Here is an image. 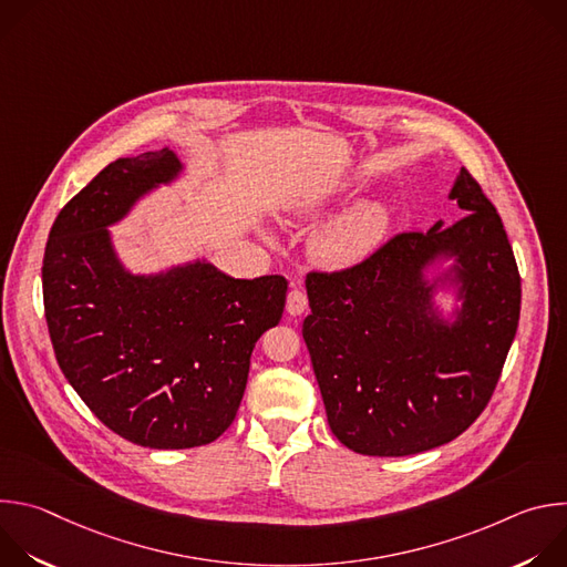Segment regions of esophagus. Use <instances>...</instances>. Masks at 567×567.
<instances>
[{
	"mask_svg": "<svg viewBox=\"0 0 567 567\" xmlns=\"http://www.w3.org/2000/svg\"><path fill=\"white\" fill-rule=\"evenodd\" d=\"M287 313L291 316H300L305 309H307V296L300 291V289H291L287 293V305H285Z\"/></svg>",
	"mask_w": 567,
	"mask_h": 567,
	"instance_id": "obj_1",
	"label": "esophagus"
}]
</instances>
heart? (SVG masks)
Listing matches in <instances>:
<instances>
[{
  "label": "heart",
  "mask_w": 567,
  "mask_h": 567,
  "mask_svg": "<svg viewBox=\"0 0 567 567\" xmlns=\"http://www.w3.org/2000/svg\"><path fill=\"white\" fill-rule=\"evenodd\" d=\"M328 199H316L300 208V217L313 219L328 210ZM390 228V210L379 202H368L339 219L320 228L311 241L313 258L334 269L352 267L372 256L388 235Z\"/></svg>",
  "instance_id": "obj_1"
}]
</instances>
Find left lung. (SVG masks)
<instances>
[{"label":"left lung","instance_id":"obj_1","mask_svg":"<svg viewBox=\"0 0 567 567\" xmlns=\"http://www.w3.org/2000/svg\"><path fill=\"white\" fill-rule=\"evenodd\" d=\"M449 199L464 215L455 224L307 276L302 339L330 429L354 453L401 457L455 440L489 403L514 343L520 276L501 215L464 168Z\"/></svg>","mask_w":567,"mask_h":567}]
</instances>
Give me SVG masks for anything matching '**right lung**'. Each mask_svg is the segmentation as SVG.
I'll use <instances>...</instances> for the list:
<instances>
[{
    "mask_svg": "<svg viewBox=\"0 0 567 567\" xmlns=\"http://www.w3.org/2000/svg\"><path fill=\"white\" fill-rule=\"evenodd\" d=\"M186 166L161 147L121 156L55 217L42 291L60 370L116 435L150 449H193L235 420L258 339L278 326L282 276L233 278L206 258L132 271L112 226Z\"/></svg>",
    "mask_w": 567,
    "mask_h": 567,
    "instance_id": "add662e5",
    "label": "right lung"
}]
</instances>
